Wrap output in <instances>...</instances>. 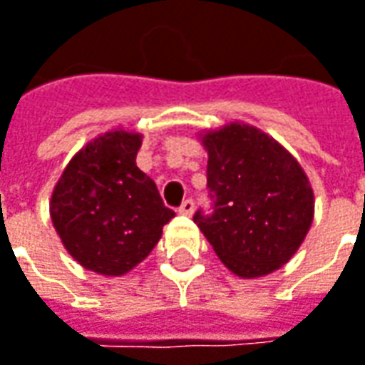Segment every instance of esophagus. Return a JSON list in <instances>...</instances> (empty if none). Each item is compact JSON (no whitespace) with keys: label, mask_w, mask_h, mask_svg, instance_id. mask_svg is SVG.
I'll list each match as a JSON object with an SVG mask.
<instances>
[{"label":"esophagus","mask_w":365,"mask_h":365,"mask_svg":"<svg viewBox=\"0 0 365 365\" xmlns=\"http://www.w3.org/2000/svg\"><path fill=\"white\" fill-rule=\"evenodd\" d=\"M182 215H192L193 214V202L192 200H185V202L180 205V210H178Z\"/></svg>","instance_id":"obj_1"}]
</instances>
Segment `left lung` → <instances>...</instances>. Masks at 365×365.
Masks as SVG:
<instances>
[{"label":"left lung","instance_id":"left-lung-1","mask_svg":"<svg viewBox=\"0 0 365 365\" xmlns=\"http://www.w3.org/2000/svg\"><path fill=\"white\" fill-rule=\"evenodd\" d=\"M212 215L193 222L232 274L264 277L286 266L314 222V190L289 151L244 121L200 133Z\"/></svg>","mask_w":365,"mask_h":365}]
</instances>
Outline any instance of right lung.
<instances>
[{
	"label": "right lung",
	"instance_id": "1",
	"mask_svg": "<svg viewBox=\"0 0 365 365\" xmlns=\"http://www.w3.org/2000/svg\"><path fill=\"white\" fill-rule=\"evenodd\" d=\"M143 135L113 128L69 160L49 200L68 254L99 276H123L143 262L173 212L135 165Z\"/></svg>",
	"mask_w": 365,
	"mask_h": 365
}]
</instances>
